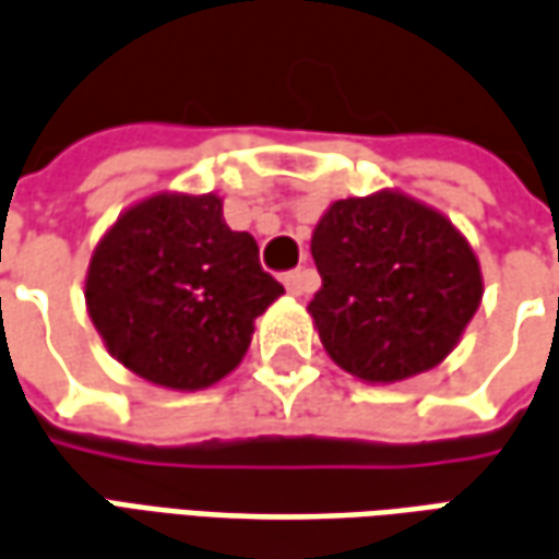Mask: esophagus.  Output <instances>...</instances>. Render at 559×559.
<instances>
[{"mask_svg": "<svg viewBox=\"0 0 559 559\" xmlns=\"http://www.w3.org/2000/svg\"><path fill=\"white\" fill-rule=\"evenodd\" d=\"M283 283H286V288L292 292V295H304V292H310V288H313V283H317V273L307 271V267H304V271H288Z\"/></svg>", "mask_w": 559, "mask_h": 559, "instance_id": "obj_1", "label": "esophagus"}]
</instances>
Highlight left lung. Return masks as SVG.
<instances>
[{"mask_svg": "<svg viewBox=\"0 0 559 559\" xmlns=\"http://www.w3.org/2000/svg\"><path fill=\"white\" fill-rule=\"evenodd\" d=\"M310 252L322 286L307 310L322 346L368 383L435 368L484 295L478 258L463 234L395 191L331 203Z\"/></svg>", "mask_w": 559, "mask_h": 559, "instance_id": "obj_1", "label": "left lung"}]
</instances>
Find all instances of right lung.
I'll return each instance as SVG.
<instances>
[{"instance_id":"add662e5","label":"right lung","mask_w":559,"mask_h":559,"mask_svg":"<svg viewBox=\"0 0 559 559\" xmlns=\"http://www.w3.org/2000/svg\"><path fill=\"white\" fill-rule=\"evenodd\" d=\"M283 286L215 194H155L99 240L84 298L109 353L148 383L203 390L230 374Z\"/></svg>"}]
</instances>
